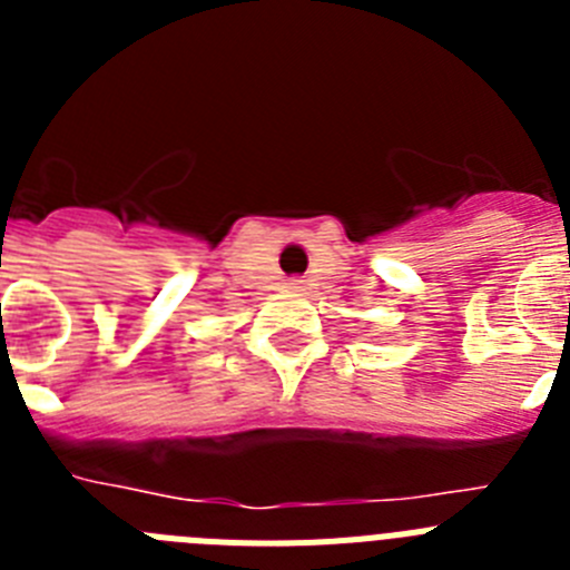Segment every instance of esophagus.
Here are the masks:
<instances>
[{
  "label": "esophagus",
  "mask_w": 570,
  "mask_h": 570,
  "mask_svg": "<svg viewBox=\"0 0 570 570\" xmlns=\"http://www.w3.org/2000/svg\"><path fill=\"white\" fill-rule=\"evenodd\" d=\"M288 288L291 291H302V288H305V279H299V276H291Z\"/></svg>",
  "instance_id": "1"
}]
</instances>
